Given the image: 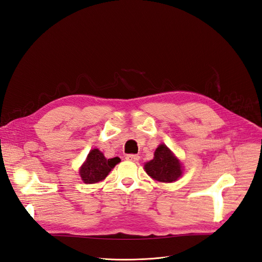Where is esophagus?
<instances>
[{"label":"esophagus","mask_w":262,"mask_h":262,"mask_svg":"<svg viewBox=\"0 0 262 262\" xmlns=\"http://www.w3.org/2000/svg\"><path fill=\"white\" fill-rule=\"evenodd\" d=\"M139 159H140V157L138 156V154H127V156H126V160L130 161V162H137V161H139Z\"/></svg>","instance_id":"1"}]
</instances>
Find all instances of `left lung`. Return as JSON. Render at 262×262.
Returning a JSON list of instances; mask_svg holds the SVG:
<instances>
[{
    "mask_svg": "<svg viewBox=\"0 0 262 262\" xmlns=\"http://www.w3.org/2000/svg\"><path fill=\"white\" fill-rule=\"evenodd\" d=\"M147 173L158 181H176L182 173L180 162L173 157L165 144H160L154 152V159L144 165Z\"/></svg>",
    "mask_w": 262,
    "mask_h": 262,
    "instance_id": "left-lung-1",
    "label": "left lung"
}]
</instances>
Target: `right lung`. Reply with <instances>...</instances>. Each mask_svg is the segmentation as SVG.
Wrapping results in <instances>:
<instances>
[{"label":"right lung","instance_id":"right-lung-1","mask_svg":"<svg viewBox=\"0 0 262 262\" xmlns=\"http://www.w3.org/2000/svg\"><path fill=\"white\" fill-rule=\"evenodd\" d=\"M120 162L119 158L106 160L103 154L98 150L94 149L87 156L86 162L80 169V175L85 183H96L103 180L110 170Z\"/></svg>","mask_w":262,"mask_h":262}]
</instances>
